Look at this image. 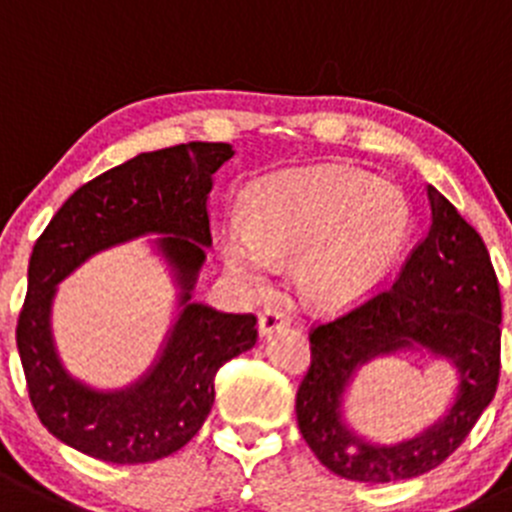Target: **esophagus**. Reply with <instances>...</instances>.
Wrapping results in <instances>:
<instances>
[{"instance_id":"esophagus-1","label":"esophagus","mask_w":512,"mask_h":512,"mask_svg":"<svg viewBox=\"0 0 512 512\" xmlns=\"http://www.w3.org/2000/svg\"><path fill=\"white\" fill-rule=\"evenodd\" d=\"M288 323H290V315L285 313L283 308H275V305H270V308L262 310L260 323H257V326H260L262 336H267V333L278 331V328L288 326Z\"/></svg>"}]
</instances>
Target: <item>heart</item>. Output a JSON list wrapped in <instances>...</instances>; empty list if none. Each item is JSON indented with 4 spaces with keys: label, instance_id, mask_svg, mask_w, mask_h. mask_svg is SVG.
<instances>
[{
    "label": "heart",
    "instance_id": "1",
    "mask_svg": "<svg viewBox=\"0 0 512 512\" xmlns=\"http://www.w3.org/2000/svg\"><path fill=\"white\" fill-rule=\"evenodd\" d=\"M247 227L224 232L227 265L262 288L275 260L300 257L305 295L321 305L361 303L386 283L409 234L394 184L346 166L283 171L247 194Z\"/></svg>",
    "mask_w": 512,
    "mask_h": 512
}]
</instances>
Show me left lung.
<instances>
[{
	"label": "left lung",
	"instance_id": "8db88e82",
	"mask_svg": "<svg viewBox=\"0 0 512 512\" xmlns=\"http://www.w3.org/2000/svg\"><path fill=\"white\" fill-rule=\"evenodd\" d=\"M429 232L394 285L310 331V369L295 396L303 439L331 472L356 482H396L442 465L493 401L500 376V288L475 227L427 184ZM427 347L461 374L448 414L422 435L374 445L342 422V394L358 365Z\"/></svg>",
	"mask_w": 512,
	"mask_h": 512
}]
</instances>
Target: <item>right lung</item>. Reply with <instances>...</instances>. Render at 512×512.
Segmentation results:
<instances>
[{"instance_id": "1", "label": "right lung", "mask_w": 512, "mask_h": 512, "mask_svg": "<svg viewBox=\"0 0 512 512\" xmlns=\"http://www.w3.org/2000/svg\"><path fill=\"white\" fill-rule=\"evenodd\" d=\"M232 156L229 143L204 141L138 154L80 186L32 247L17 321L19 358L37 417L73 450L113 465L169 457L212 412L219 366L255 346V315L191 300L212 245V176ZM143 233L165 234L157 246L180 285V315L157 364L136 385L90 390L64 371L51 341L56 283L95 251Z\"/></svg>"}]
</instances>
